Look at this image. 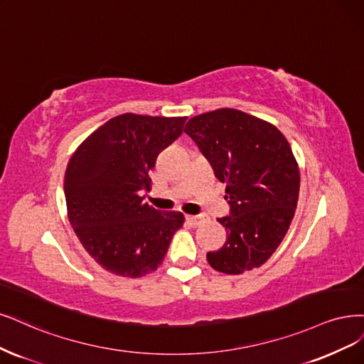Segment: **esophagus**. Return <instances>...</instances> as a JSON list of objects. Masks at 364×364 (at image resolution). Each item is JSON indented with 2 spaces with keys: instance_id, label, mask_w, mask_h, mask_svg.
Instances as JSON below:
<instances>
[{
  "instance_id": "esophagus-1",
  "label": "esophagus",
  "mask_w": 364,
  "mask_h": 364,
  "mask_svg": "<svg viewBox=\"0 0 364 364\" xmlns=\"http://www.w3.org/2000/svg\"><path fill=\"white\" fill-rule=\"evenodd\" d=\"M185 218H186L188 224H191L193 228H197V225H200V224H202V221H203L202 217H197V215H186Z\"/></svg>"
}]
</instances>
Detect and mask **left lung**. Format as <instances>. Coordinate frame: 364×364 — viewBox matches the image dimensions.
Returning a JSON list of instances; mask_svg holds the SVG:
<instances>
[{"label":"left lung","instance_id":"1","mask_svg":"<svg viewBox=\"0 0 364 364\" xmlns=\"http://www.w3.org/2000/svg\"><path fill=\"white\" fill-rule=\"evenodd\" d=\"M225 183L230 215L218 218L228 237L206 255L224 274L263 265L283 241L299 194V168L284 135L274 124L233 108L203 112L183 129Z\"/></svg>","mask_w":364,"mask_h":364}]
</instances>
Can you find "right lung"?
Wrapping results in <instances>:
<instances>
[{
  "label": "right lung",
  "instance_id": "obj_1",
  "mask_svg": "<svg viewBox=\"0 0 364 364\" xmlns=\"http://www.w3.org/2000/svg\"><path fill=\"white\" fill-rule=\"evenodd\" d=\"M186 117L120 114L75 150L65 174L68 217L80 242L104 269L143 277L166 257L185 217L144 203L156 156L182 134Z\"/></svg>",
  "mask_w": 364,
  "mask_h": 364
}]
</instances>
